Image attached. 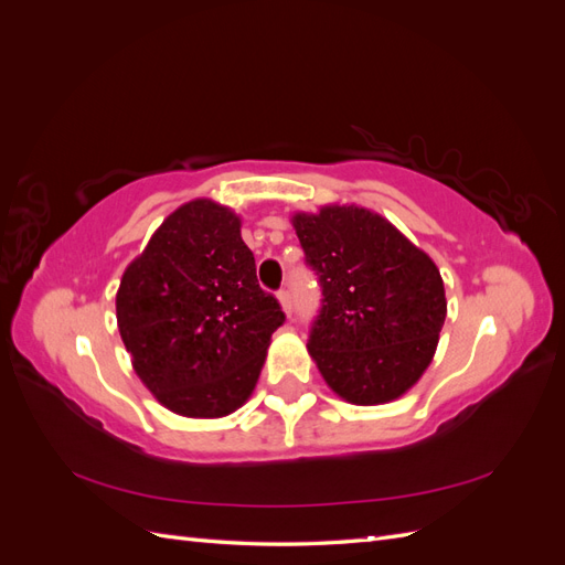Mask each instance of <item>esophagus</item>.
<instances>
[{
    "label": "esophagus",
    "instance_id": "34e87169",
    "mask_svg": "<svg viewBox=\"0 0 565 565\" xmlns=\"http://www.w3.org/2000/svg\"><path fill=\"white\" fill-rule=\"evenodd\" d=\"M278 299H280V306H282V311L287 313V316H292V295H289V289H280L278 292Z\"/></svg>",
    "mask_w": 565,
    "mask_h": 565
}]
</instances>
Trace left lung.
I'll list each match as a JSON object with an SVG mask.
<instances>
[{"label":"left lung","instance_id":"8db88e82","mask_svg":"<svg viewBox=\"0 0 565 565\" xmlns=\"http://www.w3.org/2000/svg\"><path fill=\"white\" fill-rule=\"evenodd\" d=\"M320 285L309 353L341 398L388 403L429 367L448 303L436 264L386 218L361 207L297 214Z\"/></svg>","mask_w":565,"mask_h":565}]
</instances>
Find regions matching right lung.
<instances>
[{"mask_svg":"<svg viewBox=\"0 0 565 565\" xmlns=\"http://www.w3.org/2000/svg\"><path fill=\"white\" fill-rule=\"evenodd\" d=\"M282 322L280 301L256 282L241 218L212 200L169 214L117 292L119 334L136 374L185 417L241 407Z\"/></svg>","mask_w":565,"mask_h":565,"instance_id":"add662e5","label":"right lung"}]
</instances>
